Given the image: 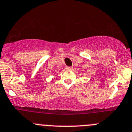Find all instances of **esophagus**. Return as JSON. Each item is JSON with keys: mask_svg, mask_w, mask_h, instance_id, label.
<instances>
[{"mask_svg": "<svg viewBox=\"0 0 132 132\" xmlns=\"http://www.w3.org/2000/svg\"><path fill=\"white\" fill-rule=\"evenodd\" d=\"M66 69H67V70H72V67H66Z\"/></svg>", "mask_w": 132, "mask_h": 132, "instance_id": "34e87169", "label": "esophagus"}]
</instances>
